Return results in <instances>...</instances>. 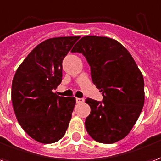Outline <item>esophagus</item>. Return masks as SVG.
<instances>
[{
  "label": "esophagus",
  "instance_id": "esophagus-1",
  "mask_svg": "<svg viewBox=\"0 0 161 161\" xmlns=\"http://www.w3.org/2000/svg\"><path fill=\"white\" fill-rule=\"evenodd\" d=\"M76 102H77V103H84V100L83 98H76Z\"/></svg>",
  "mask_w": 161,
  "mask_h": 161
}]
</instances>
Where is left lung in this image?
Instances as JSON below:
<instances>
[{
	"instance_id": "8db88e82",
	"label": "left lung",
	"mask_w": 161,
	"mask_h": 161,
	"mask_svg": "<svg viewBox=\"0 0 161 161\" xmlns=\"http://www.w3.org/2000/svg\"><path fill=\"white\" fill-rule=\"evenodd\" d=\"M72 53H82L91 66V78L103 102L87 98L91 114L85 128L95 141L112 144L126 137L144 105V79L131 54L117 40L84 36Z\"/></svg>"
}]
</instances>
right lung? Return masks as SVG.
I'll return each instance as SVG.
<instances>
[{
  "label": "right lung",
  "mask_w": 161,
  "mask_h": 161,
  "mask_svg": "<svg viewBox=\"0 0 161 161\" xmlns=\"http://www.w3.org/2000/svg\"><path fill=\"white\" fill-rule=\"evenodd\" d=\"M79 36L43 41L27 55L12 82L13 108L17 121L30 137L44 144L63 137L76 104L74 97H58L62 62Z\"/></svg>",
  "instance_id": "1"
}]
</instances>
